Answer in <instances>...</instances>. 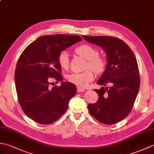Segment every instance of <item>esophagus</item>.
<instances>
[{
  "label": "esophagus",
  "mask_w": 154,
  "mask_h": 154,
  "mask_svg": "<svg viewBox=\"0 0 154 154\" xmlns=\"http://www.w3.org/2000/svg\"><path fill=\"white\" fill-rule=\"evenodd\" d=\"M77 91L78 93H80V92H83V91H85V89H83V88H81V87H77Z\"/></svg>",
  "instance_id": "34e87169"
}]
</instances>
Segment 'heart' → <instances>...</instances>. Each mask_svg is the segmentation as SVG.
<instances>
[{"instance_id": "obj_1", "label": "heart", "mask_w": 154, "mask_h": 154, "mask_svg": "<svg viewBox=\"0 0 154 154\" xmlns=\"http://www.w3.org/2000/svg\"><path fill=\"white\" fill-rule=\"evenodd\" d=\"M75 52L87 60V68H90L97 73H101L105 70L106 63L104 58L99 56V51L89 44H84L75 49ZM57 63L62 69H67L69 65V54L66 51H61L57 55ZM70 83L80 87H85L94 79V73L89 69L82 73H72L67 76Z\"/></svg>"}]
</instances>
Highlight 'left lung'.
Returning a JSON list of instances; mask_svg holds the SVG:
<instances>
[{
  "label": "left lung",
  "instance_id": "obj_1",
  "mask_svg": "<svg viewBox=\"0 0 154 154\" xmlns=\"http://www.w3.org/2000/svg\"><path fill=\"white\" fill-rule=\"evenodd\" d=\"M90 43L102 47L106 53V70L97 81L102 85L94 89L99 94L97 103L89 104L92 116L103 124H114L128 115L138 94L140 77L136 58L130 48L119 38L86 36ZM109 85V87H104Z\"/></svg>",
  "mask_w": 154,
  "mask_h": 154
}]
</instances>
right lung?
I'll list each match as a JSON object with an SVG mask.
<instances>
[{"label":"right lung","mask_w":154,"mask_h":154,"mask_svg":"<svg viewBox=\"0 0 154 154\" xmlns=\"http://www.w3.org/2000/svg\"><path fill=\"white\" fill-rule=\"evenodd\" d=\"M82 40L74 35H43L26 48L16 66L14 80L18 100L26 115L39 124H50L65 112L76 87L63 82L50 87L51 78L63 80L57 55Z\"/></svg>","instance_id":"1"}]
</instances>
